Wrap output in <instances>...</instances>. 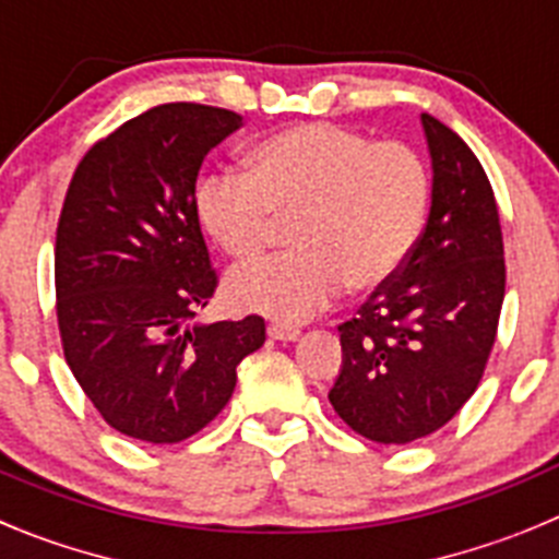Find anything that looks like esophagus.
<instances>
[{
	"instance_id": "obj_1",
	"label": "esophagus",
	"mask_w": 559,
	"mask_h": 559,
	"mask_svg": "<svg viewBox=\"0 0 559 559\" xmlns=\"http://www.w3.org/2000/svg\"><path fill=\"white\" fill-rule=\"evenodd\" d=\"M269 338L296 341V338H299V328H290V324H283V322H271L269 324Z\"/></svg>"
}]
</instances>
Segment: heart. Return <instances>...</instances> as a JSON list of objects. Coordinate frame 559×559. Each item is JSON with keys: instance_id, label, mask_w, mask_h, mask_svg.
<instances>
[{"instance_id": "heart-1", "label": "heart", "mask_w": 559, "mask_h": 559, "mask_svg": "<svg viewBox=\"0 0 559 559\" xmlns=\"http://www.w3.org/2000/svg\"><path fill=\"white\" fill-rule=\"evenodd\" d=\"M426 162L403 142L328 122H305L263 140L251 173H212L195 192L206 235L235 260L263 254L285 221L296 251L229 276L237 308L276 322H305L347 290L389 283L426 224Z\"/></svg>"}]
</instances>
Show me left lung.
<instances>
[{"label":"left lung","instance_id":"8db88e82","mask_svg":"<svg viewBox=\"0 0 559 559\" xmlns=\"http://www.w3.org/2000/svg\"><path fill=\"white\" fill-rule=\"evenodd\" d=\"M431 212L406 265L338 328L341 372L330 403L355 433L406 445L439 431L471 400L496 344L503 240L476 153L423 114Z\"/></svg>","mask_w":559,"mask_h":559}]
</instances>
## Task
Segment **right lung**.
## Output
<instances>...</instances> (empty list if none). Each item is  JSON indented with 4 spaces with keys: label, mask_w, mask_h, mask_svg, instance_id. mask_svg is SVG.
Returning <instances> with one entry per match:
<instances>
[{
    "label": "right lung",
    "mask_w": 559,
    "mask_h": 559,
    "mask_svg": "<svg viewBox=\"0 0 559 559\" xmlns=\"http://www.w3.org/2000/svg\"><path fill=\"white\" fill-rule=\"evenodd\" d=\"M240 126L226 108L165 103L88 147L69 181L56 235L63 358L126 437L199 433L229 403L237 364L263 347L260 316L187 324L218 288L195 179Z\"/></svg>",
    "instance_id": "add662e5"
}]
</instances>
